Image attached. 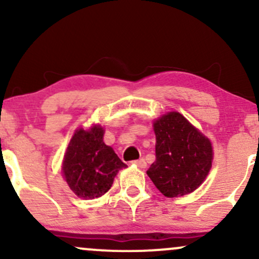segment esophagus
Instances as JSON below:
<instances>
[{"mask_svg": "<svg viewBox=\"0 0 259 259\" xmlns=\"http://www.w3.org/2000/svg\"><path fill=\"white\" fill-rule=\"evenodd\" d=\"M133 164L136 165V167H138V168L145 169V168H146L147 163H146V160H145L144 158H141V159H138V160H134Z\"/></svg>", "mask_w": 259, "mask_h": 259, "instance_id": "34e87169", "label": "esophagus"}]
</instances>
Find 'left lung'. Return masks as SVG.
Returning a JSON list of instances; mask_svg holds the SVG:
<instances>
[{
  "mask_svg": "<svg viewBox=\"0 0 259 259\" xmlns=\"http://www.w3.org/2000/svg\"><path fill=\"white\" fill-rule=\"evenodd\" d=\"M153 132L156 160L146 171L150 179L165 197L194 192L212 168L210 140L177 111L154 119Z\"/></svg>",
  "mask_w": 259,
  "mask_h": 259,
  "instance_id": "1",
  "label": "left lung"
}]
</instances>
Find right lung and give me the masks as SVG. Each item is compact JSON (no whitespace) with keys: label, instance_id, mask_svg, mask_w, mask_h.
Segmentation results:
<instances>
[{"label":"right lung","instance_id":"right-lung-1","mask_svg":"<svg viewBox=\"0 0 259 259\" xmlns=\"http://www.w3.org/2000/svg\"><path fill=\"white\" fill-rule=\"evenodd\" d=\"M105 129L92 124L73 134L62 160V174L69 189L82 200L103 196L112 187L115 175L127 165L103 141Z\"/></svg>","mask_w":259,"mask_h":259}]
</instances>
